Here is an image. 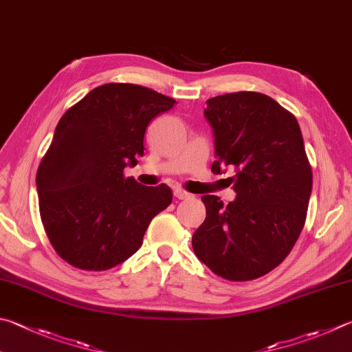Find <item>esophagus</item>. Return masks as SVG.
I'll list each match as a JSON object with an SVG mask.
<instances>
[{"label": "esophagus", "instance_id": "esophagus-1", "mask_svg": "<svg viewBox=\"0 0 352 352\" xmlns=\"http://www.w3.org/2000/svg\"><path fill=\"white\" fill-rule=\"evenodd\" d=\"M174 197L178 198V200H188V198H190V194H188L186 190H183V189H175Z\"/></svg>", "mask_w": 352, "mask_h": 352}]
</instances>
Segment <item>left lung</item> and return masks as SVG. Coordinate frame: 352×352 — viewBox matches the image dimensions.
<instances>
[{
	"label": "left lung",
	"instance_id": "obj_1",
	"mask_svg": "<svg viewBox=\"0 0 352 352\" xmlns=\"http://www.w3.org/2000/svg\"><path fill=\"white\" fill-rule=\"evenodd\" d=\"M204 117L215 138L214 174L234 168L237 194L223 204L203 195L206 219L192 235L198 258L232 282L271 272L287 257L305 226L312 170L294 115L258 92L209 98Z\"/></svg>",
	"mask_w": 352,
	"mask_h": 352
}]
</instances>
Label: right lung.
I'll return each instance as SVG.
<instances>
[{"label":"right lung","mask_w":352,"mask_h":352,"mask_svg":"<svg viewBox=\"0 0 352 352\" xmlns=\"http://www.w3.org/2000/svg\"><path fill=\"white\" fill-rule=\"evenodd\" d=\"M175 100L152 89L109 82L95 87L56 124L36 172L43 226L60 257L85 271L123 263L143 243L149 223L172 203L166 184L124 177L144 154L152 118Z\"/></svg>","instance_id":"obj_1"}]
</instances>
